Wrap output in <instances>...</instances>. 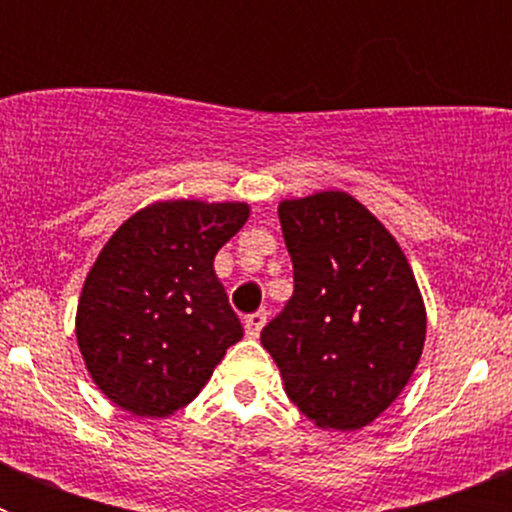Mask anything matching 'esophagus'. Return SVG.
<instances>
[{
	"mask_svg": "<svg viewBox=\"0 0 512 512\" xmlns=\"http://www.w3.org/2000/svg\"><path fill=\"white\" fill-rule=\"evenodd\" d=\"M264 323H266V312L264 310L248 315V318H246V336L248 338H259L261 336V328H264Z\"/></svg>",
	"mask_w": 512,
	"mask_h": 512,
	"instance_id": "esophagus-1",
	"label": "esophagus"
}]
</instances>
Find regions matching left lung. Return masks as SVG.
<instances>
[{
    "instance_id": "left-lung-1",
    "label": "left lung",
    "mask_w": 512,
    "mask_h": 512,
    "mask_svg": "<svg viewBox=\"0 0 512 512\" xmlns=\"http://www.w3.org/2000/svg\"><path fill=\"white\" fill-rule=\"evenodd\" d=\"M295 292L261 330L284 390L320 428L359 431L390 408L425 343V307L390 230L346 192L279 205Z\"/></svg>"
}]
</instances>
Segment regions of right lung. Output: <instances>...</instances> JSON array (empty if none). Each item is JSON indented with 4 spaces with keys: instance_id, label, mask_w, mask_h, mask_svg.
Here are the masks:
<instances>
[{
    "instance_id": "1",
    "label": "right lung",
    "mask_w": 512,
    "mask_h": 512,
    "mask_svg": "<svg viewBox=\"0 0 512 512\" xmlns=\"http://www.w3.org/2000/svg\"><path fill=\"white\" fill-rule=\"evenodd\" d=\"M246 220L243 202H156L102 248L81 289L76 341L97 387L122 410H182L243 338L212 261Z\"/></svg>"
}]
</instances>
